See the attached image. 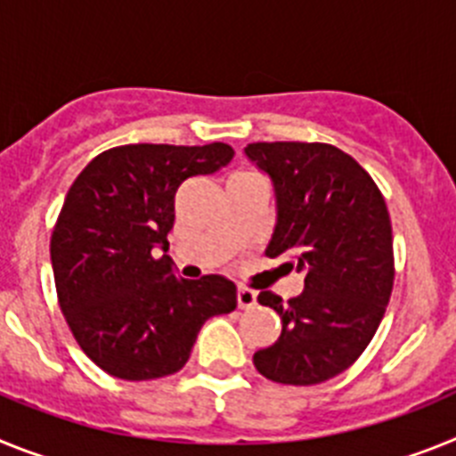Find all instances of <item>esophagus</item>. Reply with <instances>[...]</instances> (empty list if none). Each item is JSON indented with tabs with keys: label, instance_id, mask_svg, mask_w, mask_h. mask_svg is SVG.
<instances>
[{
	"label": "esophagus",
	"instance_id": "34e87169",
	"mask_svg": "<svg viewBox=\"0 0 456 456\" xmlns=\"http://www.w3.org/2000/svg\"><path fill=\"white\" fill-rule=\"evenodd\" d=\"M239 307L240 310H250V307H255L256 305V294L252 291V289L248 287H239Z\"/></svg>",
	"mask_w": 456,
	"mask_h": 456
}]
</instances>
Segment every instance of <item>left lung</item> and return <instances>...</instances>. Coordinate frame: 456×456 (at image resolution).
<instances>
[{"label":"left lung","instance_id":"8db88e82","mask_svg":"<svg viewBox=\"0 0 456 456\" xmlns=\"http://www.w3.org/2000/svg\"><path fill=\"white\" fill-rule=\"evenodd\" d=\"M245 153L271 176L277 224L266 256L305 275L289 303L256 296L282 319L259 348V374L316 386L354 365L386 314L395 284L393 224L381 190L342 149L323 142H255Z\"/></svg>","mask_w":456,"mask_h":456}]
</instances>
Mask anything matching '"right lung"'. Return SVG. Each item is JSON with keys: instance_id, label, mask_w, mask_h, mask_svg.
Masks as SVG:
<instances>
[{"instance_id": "add662e5", "label": "right lung", "mask_w": 456, "mask_h": 456, "mask_svg": "<svg viewBox=\"0 0 456 456\" xmlns=\"http://www.w3.org/2000/svg\"><path fill=\"white\" fill-rule=\"evenodd\" d=\"M233 149L126 144L102 151L73 181L50 239L59 307L75 342L102 371L149 381L188 362L206 319L236 307L223 275H174L167 233L174 197L229 165Z\"/></svg>"}]
</instances>
